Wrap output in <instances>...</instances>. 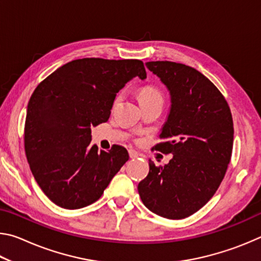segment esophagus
I'll return each mask as SVG.
<instances>
[{"instance_id": "34e87169", "label": "esophagus", "mask_w": 261, "mask_h": 261, "mask_svg": "<svg viewBox=\"0 0 261 261\" xmlns=\"http://www.w3.org/2000/svg\"><path fill=\"white\" fill-rule=\"evenodd\" d=\"M129 156L130 159H137L138 158V153L134 151V149H129Z\"/></svg>"}]
</instances>
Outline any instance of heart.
<instances>
[{
    "instance_id": "obj_1",
    "label": "heart",
    "mask_w": 261,
    "mask_h": 261,
    "mask_svg": "<svg viewBox=\"0 0 261 261\" xmlns=\"http://www.w3.org/2000/svg\"><path fill=\"white\" fill-rule=\"evenodd\" d=\"M152 99H162L161 92L153 86L144 87L139 93V100L144 101V100H152Z\"/></svg>"
}]
</instances>
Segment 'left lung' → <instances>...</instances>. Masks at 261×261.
Returning <instances> with one entry per match:
<instances>
[{
	"label": "left lung",
	"instance_id": "obj_1",
	"mask_svg": "<svg viewBox=\"0 0 261 261\" xmlns=\"http://www.w3.org/2000/svg\"><path fill=\"white\" fill-rule=\"evenodd\" d=\"M170 95V110L155 149L171 153L163 167L149 160L138 184L141 201L166 219H184L214 196L230 162L233 124L221 92L198 70L169 61L147 62Z\"/></svg>",
	"mask_w": 261,
	"mask_h": 261
}]
</instances>
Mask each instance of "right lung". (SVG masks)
Instances as JSON below:
<instances>
[{
	"instance_id": "1",
	"label": "right lung",
	"mask_w": 261,
	"mask_h": 261,
	"mask_svg": "<svg viewBox=\"0 0 261 261\" xmlns=\"http://www.w3.org/2000/svg\"><path fill=\"white\" fill-rule=\"evenodd\" d=\"M135 77L139 60L82 59L62 65L35 88L28 105L25 153L43 193L62 208L93 204L129 160L118 145L98 152L91 127L107 122L115 96Z\"/></svg>"
}]
</instances>
